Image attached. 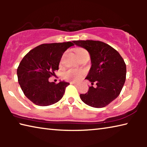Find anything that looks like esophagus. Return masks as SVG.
Returning a JSON list of instances; mask_svg holds the SVG:
<instances>
[{"label":"esophagus","mask_w":147,"mask_h":147,"mask_svg":"<svg viewBox=\"0 0 147 147\" xmlns=\"http://www.w3.org/2000/svg\"><path fill=\"white\" fill-rule=\"evenodd\" d=\"M71 84H73V85H75V86H78L79 84L78 83H76V82H71L70 83Z\"/></svg>","instance_id":"obj_1"}]
</instances>
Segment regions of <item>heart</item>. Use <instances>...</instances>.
Wrapping results in <instances>:
<instances>
[{"label": "heart", "mask_w": 147, "mask_h": 147, "mask_svg": "<svg viewBox=\"0 0 147 147\" xmlns=\"http://www.w3.org/2000/svg\"><path fill=\"white\" fill-rule=\"evenodd\" d=\"M87 53L85 49L78 48L76 49V53L78 58L83 54ZM83 75V73L82 71H79L74 69H69V70L65 72L63 74V77L65 80L72 82H78L82 78Z\"/></svg>", "instance_id": "heart-1"}]
</instances>
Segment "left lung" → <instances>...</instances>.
I'll return each instance as SVG.
<instances>
[{"mask_svg": "<svg viewBox=\"0 0 147 147\" xmlns=\"http://www.w3.org/2000/svg\"><path fill=\"white\" fill-rule=\"evenodd\" d=\"M76 46L86 49L91 67L85 79L96 87H89L88 93L80 94L84 103L93 108L105 107L119 95L125 82L126 67L116 50L102 41H73Z\"/></svg>", "mask_w": 147, "mask_h": 147, "instance_id": "obj_1", "label": "left lung"}]
</instances>
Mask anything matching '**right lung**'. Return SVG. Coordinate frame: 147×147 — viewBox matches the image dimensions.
<instances>
[{"label":"right lung","mask_w":147,"mask_h":147,"mask_svg":"<svg viewBox=\"0 0 147 147\" xmlns=\"http://www.w3.org/2000/svg\"><path fill=\"white\" fill-rule=\"evenodd\" d=\"M74 46L72 42L42 44L31 50L17 68L18 81L22 91L34 104L47 106L63 97L69 82H50L49 78L59 69L64 52Z\"/></svg>","instance_id":"add662e5"}]
</instances>
